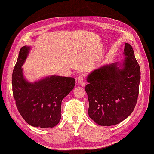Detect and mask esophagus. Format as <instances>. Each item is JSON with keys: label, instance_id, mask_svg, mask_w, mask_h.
Masks as SVG:
<instances>
[{"label": "esophagus", "instance_id": "obj_1", "mask_svg": "<svg viewBox=\"0 0 154 154\" xmlns=\"http://www.w3.org/2000/svg\"><path fill=\"white\" fill-rule=\"evenodd\" d=\"M76 80H77V82H78V84L82 85V86H84L85 85L84 78L83 76H82V75H80V76L77 78Z\"/></svg>", "mask_w": 154, "mask_h": 154}]
</instances>
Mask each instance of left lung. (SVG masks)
Here are the masks:
<instances>
[{"mask_svg": "<svg viewBox=\"0 0 154 154\" xmlns=\"http://www.w3.org/2000/svg\"><path fill=\"white\" fill-rule=\"evenodd\" d=\"M123 68L118 63L103 66L88 76L85 85L88 114L102 126L116 125L132 113L139 93L140 69L132 46L125 44Z\"/></svg>", "mask_w": 154, "mask_h": 154, "instance_id": "obj_1", "label": "left lung"}]
</instances>
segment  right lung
Returning a JSON list of instances; mask_svg holds the SVG:
<instances>
[{"label":"right lung","instance_id":"1","mask_svg":"<svg viewBox=\"0 0 154 154\" xmlns=\"http://www.w3.org/2000/svg\"><path fill=\"white\" fill-rule=\"evenodd\" d=\"M30 47L21 48L12 74V91L17 110L25 122L40 128L54 127L61 119L62 100L72 91L75 80L51 76L35 83L25 80L21 66Z\"/></svg>","mask_w":154,"mask_h":154}]
</instances>
